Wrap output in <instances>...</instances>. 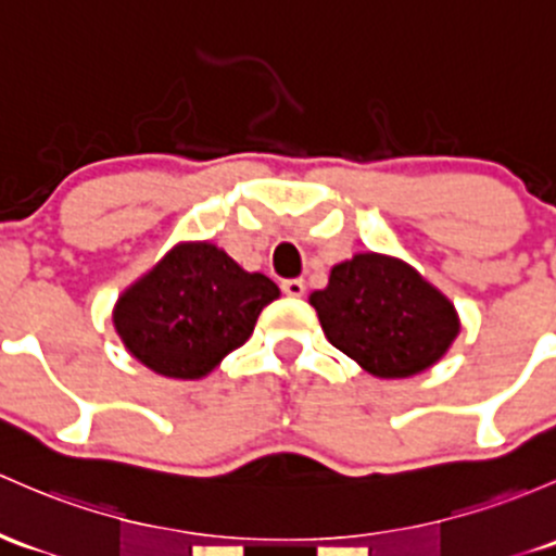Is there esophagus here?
<instances>
[{
	"mask_svg": "<svg viewBox=\"0 0 556 556\" xmlns=\"http://www.w3.org/2000/svg\"><path fill=\"white\" fill-rule=\"evenodd\" d=\"M282 293L290 298H301L303 293H306V285H303V279H285Z\"/></svg>",
	"mask_w": 556,
	"mask_h": 556,
	"instance_id": "34e87169",
	"label": "esophagus"
}]
</instances>
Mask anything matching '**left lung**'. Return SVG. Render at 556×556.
I'll list each match as a JSON object with an SVG mask.
<instances>
[{
  "mask_svg": "<svg viewBox=\"0 0 556 556\" xmlns=\"http://www.w3.org/2000/svg\"><path fill=\"white\" fill-rule=\"evenodd\" d=\"M312 306L327 341L378 378L416 376L458 336L447 298L402 261L376 253L338 263Z\"/></svg>",
  "mask_w": 556,
  "mask_h": 556,
  "instance_id": "1",
  "label": "left lung"
}]
</instances>
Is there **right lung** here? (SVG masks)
<instances>
[{
    "mask_svg": "<svg viewBox=\"0 0 556 556\" xmlns=\"http://www.w3.org/2000/svg\"><path fill=\"white\" fill-rule=\"evenodd\" d=\"M279 298L215 244H178L119 298L114 327L127 352L167 378H202L253 332Z\"/></svg>",
    "mask_w": 556,
    "mask_h": 556,
    "instance_id": "right-lung-1",
    "label": "right lung"
}]
</instances>
